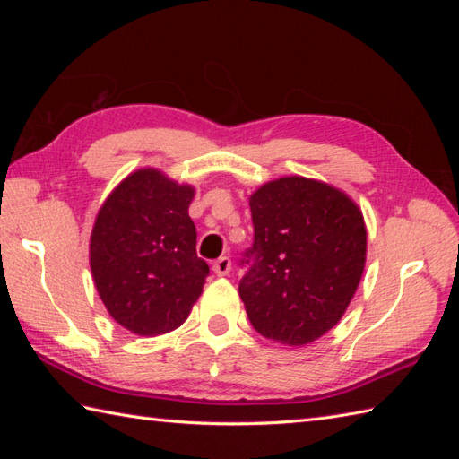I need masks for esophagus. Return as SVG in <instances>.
I'll return each instance as SVG.
<instances>
[{"label":"esophagus","mask_w":459,"mask_h":459,"mask_svg":"<svg viewBox=\"0 0 459 459\" xmlns=\"http://www.w3.org/2000/svg\"><path fill=\"white\" fill-rule=\"evenodd\" d=\"M230 258L229 256H222V258H219L217 262H214L212 264V272L217 276H229V272H230Z\"/></svg>","instance_id":"esophagus-1"}]
</instances>
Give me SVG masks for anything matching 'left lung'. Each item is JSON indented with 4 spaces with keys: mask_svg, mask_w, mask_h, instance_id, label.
Segmentation results:
<instances>
[{
    "mask_svg": "<svg viewBox=\"0 0 459 459\" xmlns=\"http://www.w3.org/2000/svg\"><path fill=\"white\" fill-rule=\"evenodd\" d=\"M255 242L238 284L252 327L266 339L314 343L343 317L363 276V212L316 179L280 178L250 195Z\"/></svg>",
    "mask_w": 459,
    "mask_h": 459,
    "instance_id": "obj_1",
    "label": "left lung"
}]
</instances>
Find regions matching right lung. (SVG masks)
<instances>
[{"label":"right lung","mask_w":459,"mask_h":459,"mask_svg":"<svg viewBox=\"0 0 459 459\" xmlns=\"http://www.w3.org/2000/svg\"><path fill=\"white\" fill-rule=\"evenodd\" d=\"M195 189L158 169L128 175L96 217L91 270L108 314L135 335L168 333L201 296L207 262L189 217Z\"/></svg>","instance_id":"right-lung-1"}]
</instances>
